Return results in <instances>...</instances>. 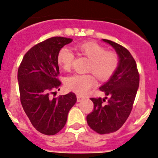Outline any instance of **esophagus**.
<instances>
[{
  "label": "esophagus",
  "instance_id": "obj_1",
  "mask_svg": "<svg viewBox=\"0 0 158 158\" xmlns=\"http://www.w3.org/2000/svg\"><path fill=\"white\" fill-rule=\"evenodd\" d=\"M77 102H81V101L83 100V97H81V96L77 95Z\"/></svg>",
  "mask_w": 158,
  "mask_h": 158
}]
</instances>
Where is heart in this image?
Instances as JSON below:
<instances>
[{"label": "heart", "instance_id": "obj_1", "mask_svg": "<svg viewBox=\"0 0 158 158\" xmlns=\"http://www.w3.org/2000/svg\"><path fill=\"white\" fill-rule=\"evenodd\" d=\"M74 50L79 55L89 59L85 70L91 72L100 81L109 79L119 65V57L117 52L107 50L102 45L94 41L78 44L75 45ZM74 59V53L68 48H61L58 52L57 62L65 71L71 70ZM93 74H75L67 78L65 85L69 90L83 94L96 85L95 77Z\"/></svg>", "mask_w": 158, "mask_h": 158}]
</instances>
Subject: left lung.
Returning <instances> with one entry per match:
<instances>
[{
    "label": "left lung",
    "instance_id": "left-lung-1",
    "mask_svg": "<svg viewBox=\"0 0 158 158\" xmlns=\"http://www.w3.org/2000/svg\"><path fill=\"white\" fill-rule=\"evenodd\" d=\"M115 49L119 65L109 81L99 88L106 97L90 98L94 109L87 116L92 130L100 135L117 131L129 117L139 83V74L135 59L122 45L103 39Z\"/></svg>",
    "mask_w": 158,
    "mask_h": 158
}]
</instances>
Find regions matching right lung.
Listing matches in <instances>:
<instances>
[{"instance_id":"obj_1","label":"right lung","mask_w":158,"mask_h":158,"mask_svg":"<svg viewBox=\"0 0 158 158\" xmlns=\"http://www.w3.org/2000/svg\"><path fill=\"white\" fill-rule=\"evenodd\" d=\"M71 39L52 37L35 44L26 52L18 69L20 100L27 117L37 131L54 135L64 128L70 108L77 102L70 92L56 98L50 97L59 89V50Z\"/></svg>"}]
</instances>
